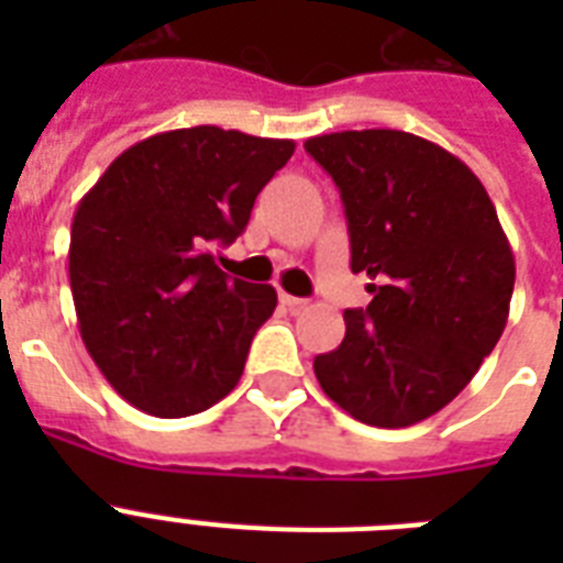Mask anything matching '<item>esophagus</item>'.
Masks as SVG:
<instances>
[{
  "instance_id": "esophagus-1",
  "label": "esophagus",
  "mask_w": 563,
  "mask_h": 563,
  "mask_svg": "<svg viewBox=\"0 0 563 563\" xmlns=\"http://www.w3.org/2000/svg\"><path fill=\"white\" fill-rule=\"evenodd\" d=\"M280 300H283V307H289L291 312H295V309L307 307V298H295V295H286V291L280 295Z\"/></svg>"
}]
</instances>
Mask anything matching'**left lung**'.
Instances as JSON below:
<instances>
[{"mask_svg":"<svg viewBox=\"0 0 563 563\" xmlns=\"http://www.w3.org/2000/svg\"><path fill=\"white\" fill-rule=\"evenodd\" d=\"M342 192L351 268L374 295L316 356L324 394L362 423L411 427L453 400L497 347L515 254L482 180L423 136L388 128L303 143Z\"/></svg>","mask_w":563,"mask_h":563,"instance_id":"obj_1","label":"left lung"}]
</instances>
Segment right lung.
I'll return each mask as SVG.
<instances>
[{"label": "right lung", "instance_id": "obj_1", "mask_svg": "<svg viewBox=\"0 0 563 563\" xmlns=\"http://www.w3.org/2000/svg\"><path fill=\"white\" fill-rule=\"evenodd\" d=\"M295 154L216 125L131 145L84 195L69 239L81 339L145 415L187 418L228 397L277 291L228 277L212 247L247 228L260 189Z\"/></svg>", "mask_w": 563, "mask_h": 563}]
</instances>
